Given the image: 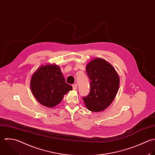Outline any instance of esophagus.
<instances>
[{"instance_id":"esophagus-1","label":"esophagus","mask_w":155,"mask_h":155,"mask_svg":"<svg viewBox=\"0 0 155 155\" xmlns=\"http://www.w3.org/2000/svg\"><path fill=\"white\" fill-rule=\"evenodd\" d=\"M72 87H73V89H74V90H76V89H77V84H73V85H72Z\"/></svg>"}]
</instances>
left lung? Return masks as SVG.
Listing matches in <instances>:
<instances>
[{
    "instance_id": "left-lung-1",
    "label": "left lung",
    "mask_w": 155,
    "mask_h": 155,
    "mask_svg": "<svg viewBox=\"0 0 155 155\" xmlns=\"http://www.w3.org/2000/svg\"><path fill=\"white\" fill-rule=\"evenodd\" d=\"M86 69L91 89L89 95L83 97V101L90 111H103L116 97L120 86L119 76L109 63L100 58L91 60Z\"/></svg>"
}]
</instances>
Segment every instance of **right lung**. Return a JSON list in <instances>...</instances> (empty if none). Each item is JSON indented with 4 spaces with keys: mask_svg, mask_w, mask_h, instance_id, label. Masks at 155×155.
I'll use <instances>...</instances> for the list:
<instances>
[{
    "mask_svg": "<svg viewBox=\"0 0 155 155\" xmlns=\"http://www.w3.org/2000/svg\"><path fill=\"white\" fill-rule=\"evenodd\" d=\"M30 84L36 100L48 107L58 104L63 95L72 89V87L66 83L60 67L55 64L39 67L33 74Z\"/></svg>",
    "mask_w": 155,
    "mask_h": 155,
    "instance_id": "add662e5",
    "label": "right lung"
}]
</instances>
